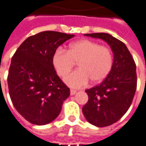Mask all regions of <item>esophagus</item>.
Listing matches in <instances>:
<instances>
[{
	"mask_svg": "<svg viewBox=\"0 0 146 146\" xmlns=\"http://www.w3.org/2000/svg\"><path fill=\"white\" fill-rule=\"evenodd\" d=\"M76 92H77V91H76V90H70V95H71V96H74V95H75Z\"/></svg>",
	"mask_w": 146,
	"mask_h": 146,
	"instance_id": "34e87169",
	"label": "esophagus"
}]
</instances>
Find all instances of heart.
<instances>
[{
    "mask_svg": "<svg viewBox=\"0 0 146 146\" xmlns=\"http://www.w3.org/2000/svg\"><path fill=\"white\" fill-rule=\"evenodd\" d=\"M78 62V70L64 79L73 88L86 86L90 80L93 84L103 81L111 71L113 64L112 50L96 41L81 39L71 44L67 51L58 48L52 56V63L56 73L65 77Z\"/></svg>",
    "mask_w": 146,
    "mask_h": 146,
    "instance_id": "b5f03b06",
    "label": "heart"
}]
</instances>
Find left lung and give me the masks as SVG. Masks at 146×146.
<instances>
[{"label": "left lung", "mask_w": 146, "mask_h": 146, "mask_svg": "<svg viewBox=\"0 0 146 146\" xmlns=\"http://www.w3.org/2000/svg\"><path fill=\"white\" fill-rule=\"evenodd\" d=\"M86 36L102 38L113 53V64L102 84L85 92L89 100L82 111L90 124L106 127L119 121L129 109L137 90L136 64L125 44L105 33H86Z\"/></svg>", "instance_id": "8db88e82"}]
</instances>
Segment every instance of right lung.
<instances>
[{
	"label": "right lung",
	"instance_id": "1",
	"mask_svg": "<svg viewBox=\"0 0 146 146\" xmlns=\"http://www.w3.org/2000/svg\"><path fill=\"white\" fill-rule=\"evenodd\" d=\"M56 31H43L25 39L11 60L7 78L9 96L27 121L44 125L60 114L70 90L54 69L52 56L62 44L74 37Z\"/></svg>",
	"mask_w": 146,
	"mask_h": 146
}]
</instances>
